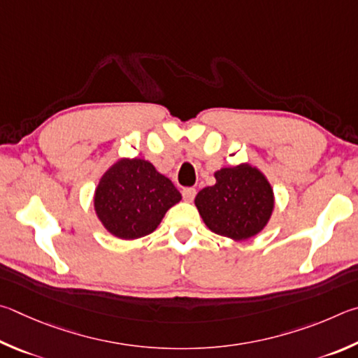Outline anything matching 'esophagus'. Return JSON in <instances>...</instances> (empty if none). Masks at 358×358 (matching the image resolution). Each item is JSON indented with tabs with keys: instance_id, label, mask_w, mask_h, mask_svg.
<instances>
[{
	"instance_id": "esophagus-1",
	"label": "esophagus",
	"mask_w": 358,
	"mask_h": 358,
	"mask_svg": "<svg viewBox=\"0 0 358 358\" xmlns=\"http://www.w3.org/2000/svg\"><path fill=\"white\" fill-rule=\"evenodd\" d=\"M195 195H196V190L193 189V187H187V189H184L182 190V196H184V199L185 201H193V198H195Z\"/></svg>"
}]
</instances>
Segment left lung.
I'll use <instances>...</instances> for the list:
<instances>
[{
    "label": "left lung",
    "mask_w": 358,
    "mask_h": 358,
    "mask_svg": "<svg viewBox=\"0 0 358 358\" xmlns=\"http://www.w3.org/2000/svg\"><path fill=\"white\" fill-rule=\"evenodd\" d=\"M215 185L198 193L195 204L212 233L245 241L271 220L273 190L264 174L248 163L218 169Z\"/></svg>",
    "instance_id": "8db88e82"
}]
</instances>
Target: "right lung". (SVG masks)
Masks as SVG:
<instances>
[{
  "label": "right lung",
  "mask_w": 358,
  "mask_h": 358,
  "mask_svg": "<svg viewBox=\"0 0 358 358\" xmlns=\"http://www.w3.org/2000/svg\"><path fill=\"white\" fill-rule=\"evenodd\" d=\"M182 196L171 180L143 159H121L106 169L94 193L105 229L124 241L148 236Z\"/></svg>",
  "instance_id": "obj_1"
}]
</instances>
